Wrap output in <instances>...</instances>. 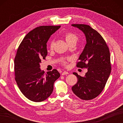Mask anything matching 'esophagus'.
I'll return each instance as SVG.
<instances>
[{
	"mask_svg": "<svg viewBox=\"0 0 123 123\" xmlns=\"http://www.w3.org/2000/svg\"><path fill=\"white\" fill-rule=\"evenodd\" d=\"M69 74V72H67V71H63L62 72V74H61L62 75H66V74Z\"/></svg>",
	"mask_w": 123,
	"mask_h": 123,
	"instance_id": "1",
	"label": "esophagus"
}]
</instances>
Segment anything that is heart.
Listing matches in <instances>:
<instances>
[{"label":"heart","instance_id":"b5f03b06","mask_svg":"<svg viewBox=\"0 0 123 123\" xmlns=\"http://www.w3.org/2000/svg\"><path fill=\"white\" fill-rule=\"evenodd\" d=\"M64 36L65 40H66L67 43L68 44H71V43L76 44L78 40H79L77 35L72 33H69V32L65 34ZM54 44V41L52 40L50 42V43H49V48H50V49H52L53 48ZM64 63H65L64 62Z\"/></svg>","mask_w":123,"mask_h":123}]
</instances>
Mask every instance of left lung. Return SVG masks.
Instances as JSON below:
<instances>
[{
    "mask_svg": "<svg viewBox=\"0 0 123 123\" xmlns=\"http://www.w3.org/2000/svg\"><path fill=\"white\" fill-rule=\"evenodd\" d=\"M84 33L86 44L79 57L78 68H87L84 77L77 73L78 81L72 90L78 97L88 100L97 97L105 87L111 72L110 52L105 40L98 32L90 26L72 24Z\"/></svg>",
    "mask_w": 123,
    "mask_h": 123,
    "instance_id": "left-lung-1",
    "label": "left lung"
}]
</instances>
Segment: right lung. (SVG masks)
Wrapping results in <instances>:
<instances>
[{"mask_svg": "<svg viewBox=\"0 0 123 123\" xmlns=\"http://www.w3.org/2000/svg\"><path fill=\"white\" fill-rule=\"evenodd\" d=\"M60 27H36L25 36L18 47L14 60L15 80L20 91L31 101L41 102L48 98L60 76L56 69L45 74L40 69L41 60L48 54L46 43Z\"/></svg>", "mask_w": 123, "mask_h": 123, "instance_id": "right-lung-1", "label": "right lung"}]
</instances>
